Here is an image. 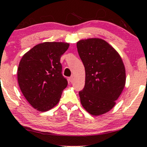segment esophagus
I'll list each match as a JSON object with an SVG mask.
<instances>
[{"label":"esophagus","mask_w":147,"mask_h":147,"mask_svg":"<svg viewBox=\"0 0 147 147\" xmlns=\"http://www.w3.org/2000/svg\"><path fill=\"white\" fill-rule=\"evenodd\" d=\"M74 76H71V77H69V81L70 82H72L74 81Z\"/></svg>","instance_id":"obj_1"}]
</instances>
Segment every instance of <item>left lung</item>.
Segmentation results:
<instances>
[{"label":"left lung","instance_id":"1","mask_svg":"<svg viewBox=\"0 0 147 147\" xmlns=\"http://www.w3.org/2000/svg\"><path fill=\"white\" fill-rule=\"evenodd\" d=\"M78 52L85 67L86 82L79 92L83 107L92 115H101L112 109L126 82L124 63L109 43L100 38L77 42Z\"/></svg>","mask_w":147,"mask_h":147}]
</instances>
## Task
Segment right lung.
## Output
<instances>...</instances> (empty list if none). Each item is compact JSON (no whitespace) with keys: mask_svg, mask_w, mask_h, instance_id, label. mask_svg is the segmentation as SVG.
Masks as SVG:
<instances>
[{"mask_svg":"<svg viewBox=\"0 0 147 147\" xmlns=\"http://www.w3.org/2000/svg\"><path fill=\"white\" fill-rule=\"evenodd\" d=\"M69 46L65 42H43L27 52L19 63V87L28 102L39 111L55 107L67 86L60 58Z\"/></svg>","mask_w":147,"mask_h":147,"instance_id":"add662e5","label":"right lung"}]
</instances>
